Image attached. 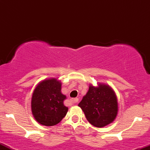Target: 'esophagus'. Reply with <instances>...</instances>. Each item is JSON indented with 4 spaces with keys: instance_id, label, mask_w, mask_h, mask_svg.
Instances as JSON below:
<instances>
[{
    "instance_id": "1",
    "label": "esophagus",
    "mask_w": 150,
    "mask_h": 150,
    "mask_svg": "<svg viewBox=\"0 0 150 150\" xmlns=\"http://www.w3.org/2000/svg\"><path fill=\"white\" fill-rule=\"evenodd\" d=\"M70 101H71V102L73 103V104H76V103H77V101H78V99H77V98H75V99H70Z\"/></svg>"
}]
</instances>
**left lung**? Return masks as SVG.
Returning <instances> with one entry per match:
<instances>
[{"label": "left lung", "instance_id": "1", "mask_svg": "<svg viewBox=\"0 0 150 150\" xmlns=\"http://www.w3.org/2000/svg\"><path fill=\"white\" fill-rule=\"evenodd\" d=\"M78 106L87 120L97 128L112 123L118 113L116 94L111 87L104 84H99L98 87L89 85L88 92Z\"/></svg>", "mask_w": 150, "mask_h": 150}]
</instances>
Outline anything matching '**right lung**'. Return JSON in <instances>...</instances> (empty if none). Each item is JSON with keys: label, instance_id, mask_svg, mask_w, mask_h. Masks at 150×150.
Segmentation results:
<instances>
[{"label": "right lung", "instance_id": "right-lung-1", "mask_svg": "<svg viewBox=\"0 0 150 150\" xmlns=\"http://www.w3.org/2000/svg\"><path fill=\"white\" fill-rule=\"evenodd\" d=\"M65 99L61 93V82L57 79L42 81L32 94L31 105L34 118L46 126L58 124L68 112V108L63 104Z\"/></svg>", "mask_w": 150, "mask_h": 150}]
</instances>
